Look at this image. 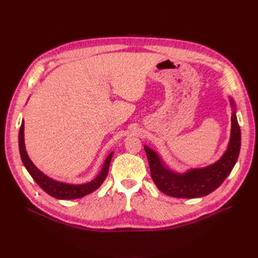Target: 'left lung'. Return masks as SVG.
<instances>
[{"instance_id":"obj_1","label":"left lung","mask_w":258,"mask_h":258,"mask_svg":"<svg viewBox=\"0 0 258 258\" xmlns=\"http://www.w3.org/2000/svg\"><path fill=\"white\" fill-rule=\"evenodd\" d=\"M233 104V101L231 100ZM231 137L228 150L216 163L186 173H174L162 163L158 155L144 146L153 181L160 190L170 197L192 199L205 197L214 191L233 169L240 150V128L235 113L231 116Z\"/></svg>"}]
</instances>
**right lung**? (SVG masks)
<instances>
[{
    "instance_id": "obj_1",
    "label": "right lung",
    "mask_w": 258,
    "mask_h": 258,
    "mask_svg": "<svg viewBox=\"0 0 258 258\" xmlns=\"http://www.w3.org/2000/svg\"><path fill=\"white\" fill-rule=\"evenodd\" d=\"M19 147H20V154H21L23 163H24L26 169L28 170V172L33 178V180L37 183V185L42 188L45 192H47L48 195H50L53 198L59 199V200L79 199V198H83V197L96 190V189L103 183V181L106 178L107 172H108V167H110V163H111V160L113 157V153L108 155V157L106 158V160L104 162L103 167L96 179H94L93 181H91L87 184H83V185H71V184H64V183L56 182V181L48 178L47 175H45L42 171L38 170L35 167V165L32 163L25 150L24 121L22 122V125L20 127V133H19Z\"/></svg>"
}]
</instances>
